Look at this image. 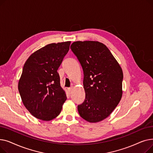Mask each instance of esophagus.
<instances>
[{
	"mask_svg": "<svg viewBox=\"0 0 153 153\" xmlns=\"http://www.w3.org/2000/svg\"><path fill=\"white\" fill-rule=\"evenodd\" d=\"M68 92H69L70 94H71V93H72V87H69L68 89Z\"/></svg>",
	"mask_w": 153,
	"mask_h": 153,
	"instance_id": "esophagus-1",
	"label": "esophagus"
}]
</instances>
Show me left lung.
<instances>
[{
	"mask_svg": "<svg viewBox=\"0 0 153 153\" xmlns=\"http://www.w3.org/2000/svg\"><path fill=\"white\" fill-rule=\"evenodd\" d=\"M71 49L84 72L85 99L77 106L79 114L89 122H100L122 99V69L108 48L99 42H75Z\"/></svg>",
	"mask_w": 153,
	"mask_h": 153,
	"instance_id": "left-lung-1",
	"label": "left lung"
}]
</instances>
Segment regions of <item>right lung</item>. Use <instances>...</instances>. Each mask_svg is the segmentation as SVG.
<instances>
[{
    "label": "right lung",
    "instance_id": "add662e5",
    "mask_svg": "<svg viewBox=\"0 0 153 153\" xmlns=\"http://www.w3.org/2000/svg\"><path fill=\"white\" fill-rule=\"evenodd\" d=\"M70 44L47 45L32 54L24 64L19 91L23 105L38 119L50 121L58 117L67 99L57 71Z\"/></svg>",
    "mask_w": 153,
    "mask_h": 153
}]
</instances>
